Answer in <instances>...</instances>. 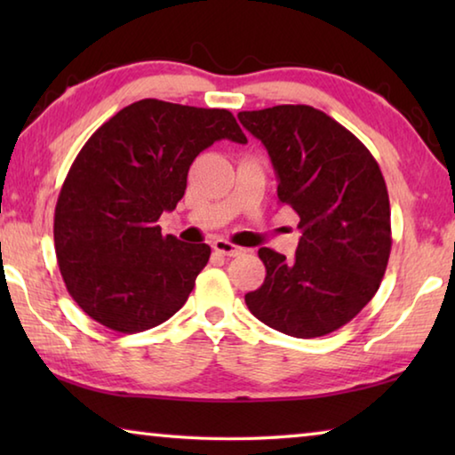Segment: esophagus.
Returning a JSON list of instances; mask_svg holds the SVG:
<instances>
[{"label":"esophagus","mask_w":455,"mask_h":455,"mask_svg":"<svg viewBox=\"0 0 455 455\" xmlns=\"http://www.w3.org/2000/svg\"><path fill=\"white\" fill-rule=\"evenodd\" d=\"M212 249H214V252H219V255H225V257H238L244 252L243 246L228 243V241H225V238H217V241L212 243Z\"/></svg>","instance_id":"obj_1"}]
</instances>
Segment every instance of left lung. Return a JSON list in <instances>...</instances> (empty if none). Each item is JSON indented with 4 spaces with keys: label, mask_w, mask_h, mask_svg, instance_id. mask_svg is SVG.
<instances>
[{
    "label": "left lung",
    "mask_w": 455,
    "mask_h": 455,
    "mask_svg": "<svg viewBox=\"0 0 455 455\" xmlns=\"http://www.w3.org/2000/svg\"><path fill=\"white\" fill-rule=\"evenodd\" d=\"M268 150L279 203L299 214L295 259L259 249L265 283L244 295L265 325L311 339L347 325L379 289L391 252L389 195L365 144L325 112L283 104L238 112Z\"/></svg>",
    "instance_id": "left-lung-1"
}]
</instances>
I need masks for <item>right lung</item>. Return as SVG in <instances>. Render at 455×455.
Segmentation results:
<instances>
[{
  "label": "right lung",
  "mask_w": 455,
  "mask_h": 455,
  "mask_svg": "<svg viewBox=\"0 0 455 455\" xmlns=\"http://www.w3.org/2000/svg\"><path fill=\"white\" fill-rule=\"evenodd\" d=\"M222 138L246 142L228 110L146 98L104 122L61 184L53 243L80 309L112 331L140 333L187 303L211 246L156 225L187 190L188 168Z\"/></svg>",
  "instance_id": "1"
}]
</instances>
